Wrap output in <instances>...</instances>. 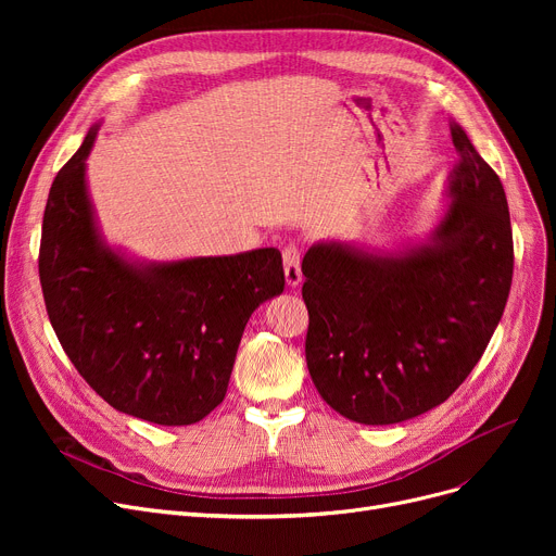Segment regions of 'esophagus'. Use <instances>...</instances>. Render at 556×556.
<instances>
[{
	"mask_svg": "<svg viewBox=\"0 0 556 556\" xmlns=\"http://www.w3.org/2000/svg\"><path fill=\"white\" fill-rule=\"evenodd\" d=\"M283 258V273L288 286H300L302 283V266H300V248L298 245H286L281 252Z\"/></svg>",
	"mask_w": 556,
	"mask_h": 556,
	"instance_id": "1",
	"label": "esophagus"
}]
</instances>
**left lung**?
<instances>
[{
    "label": "left lung",
    "mask_w": 556,
    "mask_h": 556,
    "mask_svg": "<svg viewBox=\"0 0 556 556\" xmlns=\"http://www.w3.org/2000/svg\"><path fill=\"white\" fill-rule=\"evenodd\" d=\"M451 207L432 243L401 256L313 245L302 263L306 365L336 413L388 426L444 403L498 327L514 275L503 182L459 126Z\"/></svg>",
    "instance_id": "left-lung-1"
}]
</instances>
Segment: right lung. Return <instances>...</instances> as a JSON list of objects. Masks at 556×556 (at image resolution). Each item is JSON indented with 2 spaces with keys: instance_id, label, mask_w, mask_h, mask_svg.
I'll return each instance as SVG.
<instances>
[{
  "instance_id": "obj_1",
  "label": "right lung",
  "mask_w": 556,
  "mask_h": 556,
  "mask_svg": "<svg viewBox=\"0 0 556 556\" xmlns=\"http://www.w3.org/2000/svg\"><path fill=\"white\" fill-rule=\"evenodd\" d=\"M97 128L49 189L38 270L67 358L114 410L189 426L225 399L254 308L283 290L281 252L261 248L137 268L99 239L85 189Z\"/></svg>"
}]
</instances>
